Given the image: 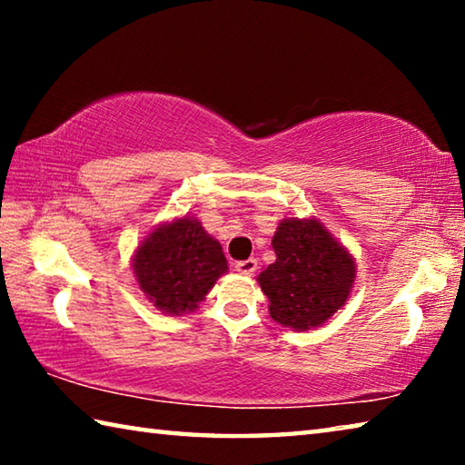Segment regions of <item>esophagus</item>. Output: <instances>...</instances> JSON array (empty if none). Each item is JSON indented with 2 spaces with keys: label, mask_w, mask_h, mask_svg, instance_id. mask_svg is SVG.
I'll return each instance as SVG.
<instances>
[{
  "label": "esophagus",
  "mask_w": 465,
  "mask_h": 465,
  "mask_svg": "<svg viewBox=\"0 0 465 465\" xmlns=\"http://www.w3.org/2000/svg\"><path fill=\"white\" fill-rule=\"evenodd\" d=\"M258 269V261L256 258H246V261L235 262V271L240 274H254Z\"/></svg>",
  "instance_id": "1"
}]
</instances>
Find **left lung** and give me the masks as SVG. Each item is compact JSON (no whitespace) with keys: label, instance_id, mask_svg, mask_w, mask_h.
I'll use <instances>...</instances> for the list:
<instances>
[{"label":"left lung","instance_id":"8db88e82","mask_svg":"<svg viewBox=\"0 0 465 465\" xmlns=\"http://www.w3.org/2000/svg\"><path fill=\"white\" fill-rule=\"evenodd\" d=\"M277 261L258 274L269 313L305 332L342 308L355 285V258L318 219H282L272 235Z\"/></svg>","mask_w":465,"mask_h":465}]
</instances>
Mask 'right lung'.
<instances>
[{
  "instance_id": "add662e5",
  "label": "right lung",
  "mask_w": 465,
  "mask_h": 465,
  "mask_svg": "<svg viewBox=\"0 0 465 465\" xmlns=\"http://www.w3.org/2000/svg\"><path fill=\"white\" fill-rule=\"evenodd\" d=\"M225 272L222 243L188 215L157 225L133 256L139 289L168 316L194 312Z\"/></svg>"
}]
</instances>
